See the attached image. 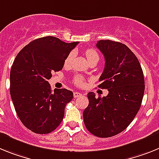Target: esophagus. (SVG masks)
I'll return each mask as SVG.
<instances>
[{
	"label": "esophagus",
	"mask_w": 159,
	"mask_h": 159,
	"mask_svg": "<svg viewBox=\"0 0 159 159\" xmlns=\"http://www.w3.org/2000/svg\"><path fill=\"white\" fill-rule=\"evenodd\" d=\"M81 93H79V92H74V98H79V97H81Z\"/></svg>",
	"instance_id": "34e87169"
}]
</instances>
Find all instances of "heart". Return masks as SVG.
I'll return each instance as SVG.
<instances>
[{
    "instance_id": "obj_1",
    "label": "heart",
    "mask_w": 159,
    "mask_h": 159,
    "mask_svg": "<svg viewBox=\"0 0 159 159\" xmlns=\"http://www.w3.org/2000/svg\"><path fill=\"white\" fill-rule=\"evenodd\" d=\"M85 56H86V58L88 59V61H98V59H99V56L98 54L96 51L93 49H87L85 51ZM73 57H74V53H71L67 56L66 57V61H65V63L66 65H69L71 63L72 60H73ZM74 82L78 86H82L85 83V81H84L83 78L81 77V76H78V77H76L75 79H74Z\"/></svg>"
}]
</instances>
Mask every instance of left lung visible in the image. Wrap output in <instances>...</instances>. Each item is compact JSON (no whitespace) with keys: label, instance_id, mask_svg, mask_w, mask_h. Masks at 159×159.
Here are the masks:
<instances>
[{"label":"left lung","instance_id":"1","mask_svg":"<svg viewBox=\"0 0 159 159\" xmlns=\"http://www.w3.org/2000/svg\"><path fill=\"white\" fill-rule=\"evenodd\" d=\"M96 46L105 57V68L99 78L106 97L88 93L89 105L83 112L85 127L99 138L121 133L131 123L141 107L145 90L143 72L137 57L125 45L101 40Z\"/></svg>","mask_w":159,"mask_h":159}]
</instances>
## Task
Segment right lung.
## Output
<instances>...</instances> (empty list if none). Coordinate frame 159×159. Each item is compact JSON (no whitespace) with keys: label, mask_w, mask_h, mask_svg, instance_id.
Returning <instances> with one entry per match:
<instances>
[{"label":"right lung","mask_w":159,"mask_h":159,"mask_svg":"<svg viewBox=\"0 0 159 159\" xmlns=\"http://www.w3.org/2000/svg\"><path fill=\"white\" fill-rule=\"evenodd\" d=\"M78 44L48 36L31 41L16 55L10 71L11 98L23 125L34 133H50L63 120L74 93L66 89L52 93L48 80L53 72L62 70Z\"/></svg>","instance_id":"add662e5"}]
</instances>
